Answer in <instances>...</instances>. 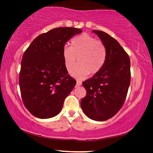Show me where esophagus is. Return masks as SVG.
Wrapping results in <instances>:
<instances>
[{"mask_svg":"<svg viewBox=\"0 0 153 153\" xmlns=\"http://www.w3.org/2000/svg\"><path fill=\"white\" fill-rule=\"evenodd\" d=\"M82 84V83H81V81H76V85L77 86H79V85H81Z\"/></svg>","mask_w":153,"mask_h":153,"instance_id":"1","label":"esophagus"}]
</instances>
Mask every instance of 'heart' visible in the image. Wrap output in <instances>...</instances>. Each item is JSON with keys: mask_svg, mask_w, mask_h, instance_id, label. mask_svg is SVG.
Listing matches in <instances>:
<instances>
[{"mask_svg": "<svg viewBox=\"0 0 153 153\" xmlns=\"http://www.w3.org/2000/svg\"><path fill=\"white\" fill-rule=\"evenodd\" d=\"M62 58L67 71L71 72L77 58L79 64L72 72L74 78L81 79L90 74H96L103 68L106 58V49L102 42L89 35L83 34L71 40V47L62 49Z\"/></svg>", "mask_w": 153, "mask_h": 153, "instance_id": "b5f03b06", "label": "heart"}]
</instances>
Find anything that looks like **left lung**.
<instances>
[{"label":"left lung","mask_w":153,"mask_h":153,"mask_svg":"<svg viewBox=\"0 0 153 153\" xmlns=\"http://www.w3.org/2000/svg\"><path fill=\"white\" fill-rule=\"evenodd\" d=\"M92 32L105 47L106 58L103 68L82 83L86 95L81 106L89 118L104 121L114 116L125 103L130 85V59L114 37L101 30Z\"/></svg>","instance_id":"obj_1"}]
</instances>
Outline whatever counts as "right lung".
I'll return each instance as SVG.
<instances>
[{"mask_svg":"<svg viewBox=\"0 0 153 153\" xmlns=\"http://www.w3.org/2000/svg\"><path fill=\"white\" fill-rule=\"evenodd\" d=\"M81 28L59 27L42 33L23 55L19 77L24 106L33 116L46 119L61 111L76 81L68 74L62 58L65 45Z\"/></svg>","mask_w":153,"mask_h":153,"instance_id":"right-lung-1","label":"right lung"}]
</instances>
